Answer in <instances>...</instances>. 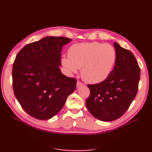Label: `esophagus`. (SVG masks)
Returning <instances> with one entry per match:
<instances>
[{"label": "esophagus", "mask_w": 152, "mask_h": 152, "mask_svg": "<svg viewBox=\"0 0 152 152\" xmlns=\"http://www.w3.org/2000/svg\"><path fill=\"white\" fill-rule=\"evenodd\" d=\"M82 85H83V84L81 83L80 82H79V81H77V87H79V86H82Z\"/></svg>", "instance_id": "obj_1"}]
</instances>
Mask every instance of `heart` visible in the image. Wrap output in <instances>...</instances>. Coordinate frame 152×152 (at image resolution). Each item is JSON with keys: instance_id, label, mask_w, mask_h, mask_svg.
Masks as SVG:
<instances>
[{"instance_id": "heart-1", "label": "heart", "mask_w": 152, "mask_h": 152, "mask_svg": "<svg viewBox=\"0 0 152 152\" xmlns=\"http://www.w3.org/2000/svg\"><path fill=\"white\" fill-rule=\"evenodd\" d=\"M68 57H63L61 63L68 74L77 73L89 84H99L107 79L115 63L117 54L112 45L98 42L80 43L72 45Z\"/></svg>"}]
</instances>
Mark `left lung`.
Masks as SVG:
<instances>
[{"mask_svg": "<svg viewBox=\"0 0 152 152\" xmlns=\"http://www.w3.org/2000/svg\"><path fill=\"white\" fill-rule=\"evenodd\" d=\"M117 58L108 77L103 82L87 85L90 96L86 104L90 113L104 122L120 118L134 99L138 89L140 68L130 50L113 43Z\"/></svg>", "mask_w": 152, "mask_h": 152, "instance_id": "1", "label": "left lung"}]
</instances>
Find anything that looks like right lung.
Masks as SVG:
<instances>
[{"label": "right lung", "instance_id": "right-lung-1", "mask_svg": "<svg viewBox=\"0 0 152 152\" xmlns=\"http://www.w3.org/2000/svg\"><path fill=\"white\" fill-rule=\"evenodd\" d=\"M70 41L64 37L48 36L26 45L18 53L12 66L14 93L30 116L51 118L75 91L77 80L64 75L59 67L63 46Z\"/></svg>", "mask_w": 152, "mask_h": 152}]
</instances>
